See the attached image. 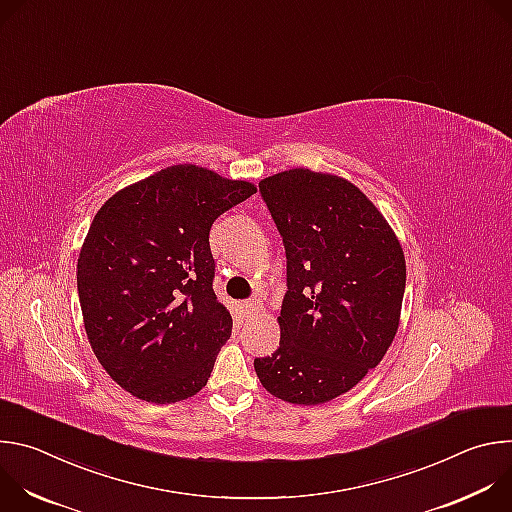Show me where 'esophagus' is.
<instances>
[{
	"instance_id": "obj_1",
	"label": "esophagus",
	"mask_w": 512,
	"mask_h": 512,
	"mask_svg": "<svg viewBox=\"0 0 512 512\" xmlns=\"http://www.w3.org/2000/svg\"><path fill=\"white\" fill-rule=\"evenodd\" d=\"M259 308H261L259 300H247V302H243V312H245L247 318H253V316L259 312Z\"/></svg>"
}]
</instances>
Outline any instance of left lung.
Wrapping results in <instances>:
<instances>
[{
	"instance_id": "left-lung-1",
	"label": "left lung",
	"mask_w": 512,
	"mask_h": 512,
	"mask_svg": "<svg viewBox=\"0 0 512 512\" xmlns=\"http://www.w3.org/2000/svg\"><path fill=\"white\" fill-rule=\"evenodd\" d=\"M259 192L283 239L287 291L279 346L255 358V373L287 403H326L389 350L405 255L379 208L340 176L294 168L261 180Z\"/></svg>"
}]
</instances>
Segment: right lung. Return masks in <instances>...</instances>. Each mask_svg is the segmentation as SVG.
<instances>
[{"mask_svg":"<svg viewBox=\"0 0 512 512\" xmlns=\"http://www.w3.org/2000/svg\"><path fill=\"white\" fill-rule=\"evenodd\" d=\"M257 188L178 164L113 194L83 243L77 285L107 375L158 405L196 395L233 318L212 289L210 227Z\"/></svg>","mask_w":512,"mask_h":512,"instance_id":"obj_1","label":"right lung"}]
</instances>
